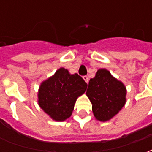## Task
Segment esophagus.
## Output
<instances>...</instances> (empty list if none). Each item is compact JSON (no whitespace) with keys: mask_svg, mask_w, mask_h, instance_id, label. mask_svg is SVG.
I'll return each instance as SVG.
<instances>
[{"mask_svg":"<svg viewBox=\"0 0 152 152\" xmlns=\"http://www.w3.org/2000/svg\"><path fill=\"white\" fill-rule=\"evenodd\" d=\"M83 79L86 80V83L89 82V77H88V76H83Z\"/></svg>","mask_w":152,"mask_h":152,"instance_id":"esophagus-1","label":"esophagus"}]
</instances>
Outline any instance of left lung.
Listing matches in <instances>:
<instances>
[{
	"label": "left lung",
	"mask_w": 152,
	"mask_h": 152,
	"mask_svg": "<svg viewBox=\"0 0 152 152\" xmlns=\"http://www.w3.org/2000/svg\"><path fill=\"white\" fill-rule=\"evenodd\" d=\"M97 120L107 121L117 114L125 103L126 89L107 70L99 69L90 79L86 91Z\"/></svg>",
	"instance_id": "8db88e82"
}]
</instances>
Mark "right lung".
<instances>
[{"label":"right lung","instance_id":"obj_1","mask_svg":"<svg viewBox=\"0 0 152 152\" xmlns=\"http://www.w3.org/2000/svg\"><path fill=\"white\" fill-rule=\"evenodd\" d=\"M87 84L78 74L60 68L40 85L38 102L53 120L63 121L71 116L76 99L86 92Z\"/></svg>","mask_w":152,"mask_h":152}]
</instances>
